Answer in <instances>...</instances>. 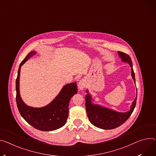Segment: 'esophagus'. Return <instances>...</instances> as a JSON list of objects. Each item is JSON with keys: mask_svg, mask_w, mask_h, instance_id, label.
Segmentation results:
<instances>
[{"mask_svg": "<svg viewBox=\"0 0 156 156\" xmlns=\"http://www.w3.org/2000/svg\"><path fill=\"white\" fill-rule=\"evenodd\" d=\"M78 86L80 90H83L84 88V87H85V82H84V81L83 80H80L78 83Z\"/></svg>", "mask_w": 156, "mask_h": 156, "instance_id": "34e87169", "label": "esophagus"}]
</instances>
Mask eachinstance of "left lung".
I'll list each match as a JSON object with an SVG mask.
<instances>
[{"label":"left lung","mask_w":156,"mask_h":156,"mask_svg":"<svg viewBox=\"0 0 156 156\" xmlns=\"http://www.w3.org/2000/svg\"><path fill=\"white\" fill-rule=\"evenodd\" d=\"M119 56L122 62L127 63L131 70V76L136 84L135 75L133 68V63L130 56L121 51H118ZM85 106L87 115L91 123L94 126L103 129H112L122 125L126 122L133 113L136 104L137 94L135 100L132 103L129 111L121 112L109 109L106 107L93 103L91 95L89 93L88 90H86Z\"/></svg>","instance_id":"obj_1"}]
</instances>
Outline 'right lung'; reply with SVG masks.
I'll use <instances>...</instances> for the list:
<instances>
[{
    "mask_svg": "<svg viewBox=\"0 0 156 156\" xmlns=\"http://www.w3.org/2000/svg\"><path fill=\"white\" fill-rule=\"evenodd\" d=\"M36 53L35 51L29 53L20 64L16 79L17 105L22 118L35 129L43 131H54L60 128L66 123L69 101L78 92L76 82L65 84L54 100L45 106L34 108L27 105L20 94V68Z\"/></svg>",
    "mask_w": 156,
    "mask_h": 156,
    "instance_id": "1",
    "label": "right lung"
}]
</instances>
